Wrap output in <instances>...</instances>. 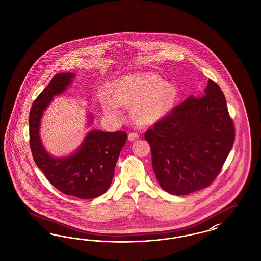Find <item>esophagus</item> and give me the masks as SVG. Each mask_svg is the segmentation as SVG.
Here are the masks:
<instances>
[{"label":"esophagus","instance_id":"obj_1","mask_svg":"<svg viewBox=\"0 0 261 261\" xmlns=\"http://www.w3.org/2000/svg\"><path fill=\"white\" fill-rule=\"evenodd\" d=\"M138 138H139V134H138L137 132H130V133L128 134L129 141H135Z\"/></svg>","mask_w":261,"mask_h":261}]
</instances>
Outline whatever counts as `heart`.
Masks as SVG:
<instances>
[{
	"label": "heart",
	"mask_w": 261,
	"mask_h": 261,
	"mask_svg": "<svg viewBox=\"0 0 261 261\" xmlns=\"http://www.w3.org/2000/svg\"><path fill=\"white\" fill-rule=\"evenodd\" d=\"M177 97L176 87L152 72L123 76L113 89L114 100L128 107L134 104L132 113L143 123H153L162 119L172 110Z\"/></svg>",
	"instance_id": "b5f03b06"
}]
</instances>
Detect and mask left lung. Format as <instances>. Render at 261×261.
<instances>
[{"instance_id":"obj_1","label":"left lung","mask_w":261,"mask_h":261,"mask_svg":"<svg viewBox=\"0 0 261 261\" xmlns=\"http://www.w3.org/2000/svg\"><path fill=\"white\" fill-rule=\"evenodd\" d=\"M205 95L189 97L145 133L158 182L183 196L206 188L220 173L235 141L223 92L210 79Z\"/></svg>"}]
</instances>
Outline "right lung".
Instances as JSON below:
<instances>
[{"mask_svg":"<svg viewBox=\"0 0 261 261\" xmlns=\"http://www.w3.org/2000/svg\"><path fill=\"white\" fill-rule=\"evenodd\" d=\"M72 77L74 74L69 72L55 75L34 100L29 113V144L34 162L53 186L68 196L94 199L111 186L127 133L93 130L73 155L64 159L50 156L40 140V119L53 97L62 93Z\"/></svg>","mask_w":261,"mask_h":261,"instance_id":"1","label":"right lung"}]
</instances>
